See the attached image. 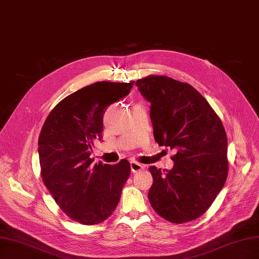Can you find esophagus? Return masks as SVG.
<instances>
[{
  "label": "esophagus",
  "instance_id": "34e87169",
  "mask_svg": "<svg viewBox=\"0 0 259 259\" xmlns=\"http://www.w3.org/2000/svg\"><path fill=\"white\" fill-rule=\"evenodd\" d=\"M131 169L133 173H137V171L145 169V165L144 164H140V163L136 162V161H132L131 162Z\"/></svg>",
  "mask_w": 259,
  "mask_h": 259
}]
</instances>
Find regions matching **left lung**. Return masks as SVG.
I'll return each mask as SVG.
<instances>
[{
	"instance_id": "8db88e82",
	"label": "left lung",
	"mask_w": 259,
	"mask_h": 259,
	"mask_svg": "<svg viewBox=\"0 0 259 259\" xmlns=\"http://www.w3.org/2000/svg\"><path fill=\"white\" fill-rule=\"evenodd\" d=\"M150 101L154 140L177 151L170 170L150 166L149 202L174 224L192 222L209 208L228 176V140L222 120L190 84L165 75L136 82Z\"/></svg>"
}]
</instances>
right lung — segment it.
Here are the masks:
<instances>
[{"label":"right lung","mask_w":259,"mask_h":259,"mask_svg":"<svg viewBox=\"0 0 259 259\" xmlns=\"http://www.w3.org/2000/svg\"><path fill=\"white\" fill-rule=\"evenodd\" d=\"M134 82H96L54 107L38 136L41 176L55 202L72 221L97 225L119 204L131 174L127 160L92 165L94 140L101 137L107 108L127 96Z\"/></svg>","instance_id":"obj_1"}]
</instances>
